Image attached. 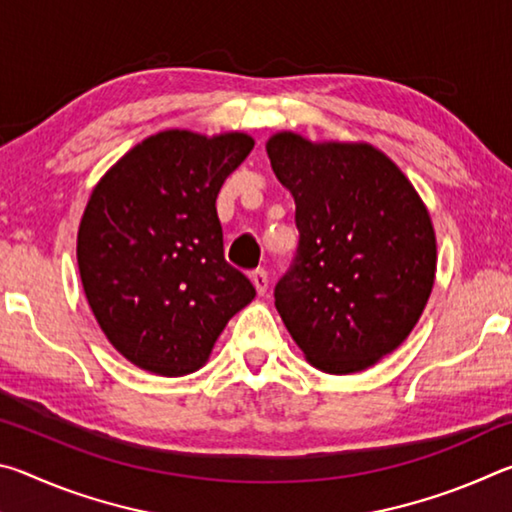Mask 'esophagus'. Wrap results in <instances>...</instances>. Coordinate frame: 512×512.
<instances>
[{
	"instance_id": "esophagus-1",
	"label": "esophagus",
	"mask_w": 512,
	"mask_h": 512,
	"mask_svg": "<svg viewBox=\"0 0 512 512\" xmlns=\"http://www.w3.org/2000/svg\"><path fill=\"white\" fill-rule=\"evenodd\" d=\"M250 280H253V287L257 289L259 296H264L266 289H268V273L259 268V271H253V275H250Z\"/></svg>"
}]
</instances>
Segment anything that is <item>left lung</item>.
Listing matches in <instances>:
<instances>
[{"label":"left lung","instance_id":"obj_1","mask_svg":"<svg viewBox=\"0 0 512 512\" xmlns=\"http://www.w3.org/2000/svg\"><path fill=\"white\" fill-rule=\"evenodd\" d=\"M266 153L296 201L298 253L275 307L307 361L366 370L402 345L436 277V232L400 167L366 142L275 133Z\"/></svg>","mask_w":512,"mask_h":512}]
</instances>
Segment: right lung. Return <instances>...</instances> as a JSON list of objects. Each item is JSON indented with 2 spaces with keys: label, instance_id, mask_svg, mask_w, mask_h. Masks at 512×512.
<instances>
[{
  "label": "right lung",
  "instance_id": "right-lung-1",
  "mask_svg": "<svg viewBox=\"0 0 512 512\" xmlns=\"http://www.w3.org/2000/svg\"><path fill=\"white\" fill-rule=\"evenodd\" d=\"M246 133L162 131L133 146L85 205L76 259L106 339L137 368L183 377L210 359L255 287L223 257L216 196L253 151Z\"/></svg>",
  "mask_w": 512,
  "mask_h": 512
}]
</instances>
